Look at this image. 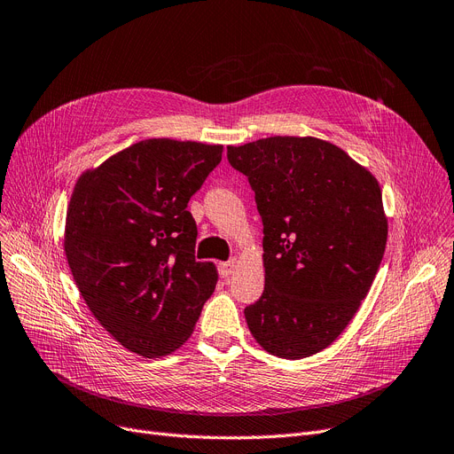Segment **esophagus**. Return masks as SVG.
Listing matches in <instances>:
<instances>
[{
  "instance_id": "34e87169",
  "label": "esophagus",
  "mask_w": 454,
  "mask_h": 454,
  "mask_svg": "<svg viewBox=\"0 0 454 454\" xmlns=\"http://www.w3.org/2000/svg\"><path fill=\"white\" fill-rule=\"evenodd\" d=\"M234 268H237V261L234 259H231V261H227V262H222L220 266H217V270H220V276L222 278H229L232 271H234Z\"/></svg>"
}]
</instances>
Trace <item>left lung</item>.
Masks as SVG:
<instances>
[{
    "label": "left lung",
    "mask_w": 454,
    "mask_h": 454,
    "mask_svg": "<svg viewBox=\"0 0 454 454\" xmlns=\"http://www.w3.org/2000/svg\"><path fill=\"white\" fill-rule=\"evenodd\" d=\"M262 217L264 293L244 315L271 356H313L344 332L382 262L387 215L376 176L337 145L274 136L227 147Z\"/></svg>",
    "instance_id": "1"
}]
</instances>
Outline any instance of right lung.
<instances>
[{
	"mask_svg": "<svg viewBox=\"0 0 454 454\" xmlns=\"http://www.w3.org/2000/svg\"><path fill=\"white\" fill-rule=\"evenodd\" d=\"M223 145L153 137L76 180L65 255L82 298L124 348L161 357L188 340L217 283L195 261L190 197L222 161Z\"/></svg>",
	"mask_w": 454,
	"mask_h": 454,
	"instance_id": "1",
	"label": "right lung"
}]
</instances>
